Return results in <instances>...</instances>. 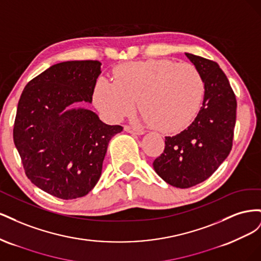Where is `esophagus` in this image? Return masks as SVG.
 <instances>
[{
  "instance_id": "1",
  "label": "esophagus",
  "mask_w": 261,
  "mask_h": 261,
  "mask_svg": "<svg viewBox=\"0 0 261 261\" xmlns=\"http://www.w3.org/2000/svg\"><path fill=\"white\" fill-rule=\"evenodd\" d=\"M124 129H125V132H127L129 134H135V135H144L145 134V130L137 129V128L132 127V126H128V125H125Z\"/></svg>"
}]
</instances>
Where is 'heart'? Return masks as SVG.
Instances as JSON below:
<instances>
[{
	"label": "heart",
	"instance_id": "obj_1",
	"mask_svg": "<svg viewBox=\"0 0 261 261\" xmlns=\"http://www.w3.org/2000/svg\"><path fill=\"white\" fill-rule=\"evenodd\" d=\"M114 81L100 77L93 102L108 118L121 121L135 111L141 121L165 133L179 130L193 121L204 92L202 76L194 65L171 60H148L117 66Z\"/></svg>",
	"mask_w": 261,
	"mask_h": 261
}]
</instances>
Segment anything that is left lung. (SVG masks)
Wrapping results in <instances>:
<instances>
[{
  "mask_svg": "<svg viewBox=\"0 0 261 261\" xmlns=\"http://www.w3.org/2000/svg\"><path fill=\"white\" fill-rule=\"evenodd\" d=\"M204 83L202 106L194 122L165 137L162 154L153 161L155 173L168 184L188 188L210 177L230 153L236 122V98L218 63L185 53Z\"/></svg>",
  "mask_w": 261,
  "mask_h": 261,
  "instance_id": "1",
  "label": "left lung"
}]
</instances>
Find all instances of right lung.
I'll use <instances>...</instances> for the list:
<instances>
[{"label":"right lung","instance_id":"obj_1","mask_svg":"<svg viewBox=\"0 0 261 261\" xmlns=\"http://www.w3.org/2000/svg\"><path fill=\"white\" fill-rule=\"evenodd\" d=\"M99 61L52 65L30 81L17 107L13 137L31 183L61 199L86 196L101 176L109 141L121 133L80 106L91 103Z\"/></svg>","mask_w":261,"mask_h":261}]
</instances>
